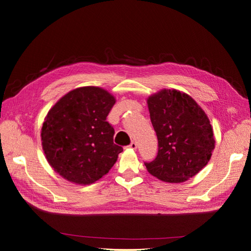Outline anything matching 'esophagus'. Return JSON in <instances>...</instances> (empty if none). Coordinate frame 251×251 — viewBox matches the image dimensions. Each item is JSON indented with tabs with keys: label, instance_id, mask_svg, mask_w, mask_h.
I'll list each match as a JSON object with an SVG mask.
<instances>
[{
	"label": "esophagus",
	"instance_id": "34e87169",
	"mask_svg": "<svg viewBox=\"0 0 251 251\" xmlns=\"http://www.w3.org/2000/svg\"><path fill=\"white\" fill-rule=\"evenodd\" d=\"M128 147L131 148V150H136V148H137V144H136L135 142H131L128 145Z\"/></svg>",
	"mask_w": 251,
	"mask_h": 251
}]
</instances>
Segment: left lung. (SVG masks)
Segmentation results:
<instances>
[{"mask_svg":"<svg viewBox=\"0 0 251 251\" xmlns=\"http://www.w3.org/2000/svg\"><path fill=\"white\" fill-rule=\"evenodd\" d=\"M158 139L154 160L145 161L152 176L167 182H182L206 166L215 148L214 133L205 112L192 97L163 90L147 100Z\"/></svg>","mask_w":251,"mask_h":251,"instance_id":"left-lung-1","label":"left lung"}]
</instances>
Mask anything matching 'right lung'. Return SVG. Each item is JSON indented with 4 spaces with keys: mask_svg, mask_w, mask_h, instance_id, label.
Returning a JSON list of instances; mask_svg holds the SVG:
<instances>
[{
    "mask_svg": "<svg viewBox=\"0 0 251 251\" xmlns=\"http://www.w3.org/2000/svg\"><path fill=\"white\" fill-rule=\"evenodd\" d=\"M115 99L103 88H76L45 117L42 145L54 171L75 184H92L109 172L123 147L114 144L107 115Z\"/></svg>",
    "mask_w": 251,
    "mask_h": 251,
    "instance_id": "obj_1",
    "label": "right lung"
}]
</instances>
